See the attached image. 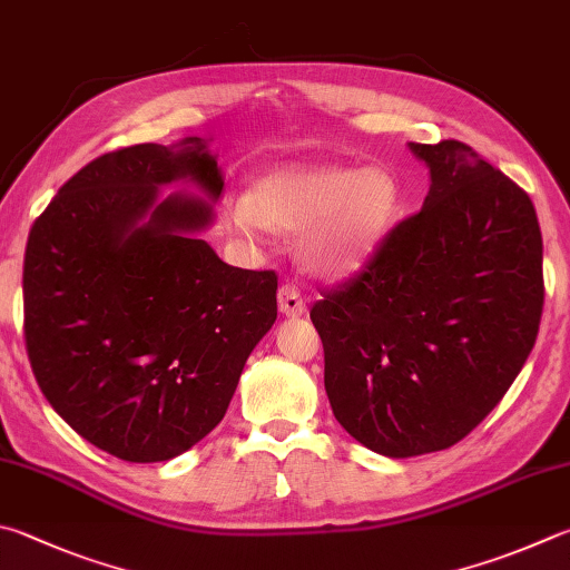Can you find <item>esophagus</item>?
<instances>
[{"label": "esophagus", "mask_w": 570, "mask_h": 570, "mask_svg": "<svg viewBox=\"0 0 570 570\" xmlns=\"http://www.w3.org/2000/svg\"><path fill=\"white\" fill-rule=\"evenodd\" d=\"M278 312L286 316H302L306 312V302L294 284H282L278 288Z\"/></svg>", "instance_id": "esophagus-1"}]
</instances>
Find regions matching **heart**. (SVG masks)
Returning <instances> with one entry per match:
<instances>
[{"label":"heart","instance_id":"1","mask_svg":"<svg viewBox=\"0 0 570 570\" xmlns=\"http://www.w3.org/2000/svg\"><path fill=\"white\" fill-rule=\"evenodd\" d=\"M401 214V186L391 171L341 164H288L254 181L252 194L226 204V219L249 236L264 229L302 236L308 264L331 274L364 266Z\"/></svg>","mask_w":570,"mask_h":570}]
</instances>
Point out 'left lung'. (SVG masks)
Here are the masks:
<instances>
[{
	"label": "left lung",
	"mask_w": 570,
	"mask_h": 570,
	"mask_svg": "<svg viewBox=\"0 0 570 570\" xmlns=\"http://www.w3.org/2000/svg\"><path fill=\"white\" fill-rule=\"evenodd\" d=\"M431 171L421 212L314 304L336 421L391 459L459 443L519 376L543 314L531 196L469 144H409Z\"/></svg>",
	"instance_id": "left-lung-1"
}]
</instances>
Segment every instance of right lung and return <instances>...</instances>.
Returning <instances> with one entry per match:
<instances>
[{"label": "right lung", "mask_w": 570, "mask_h": 570, "mask_svg": "<svg viewBox=\"0 0 570 570\" xmlns=\"http://www.w3.org/2000/svg\"><path fill=\"white\" fill-rule=\"evenodd\" d=\"M219 199L206 141L137 144L81 167L37 216L24 252L35 379L81 439L121 461H169L224 419L276 321V272L224 264L204 239Z\"/></svg>", "instance_id": "obj_1"}]
</instances>
